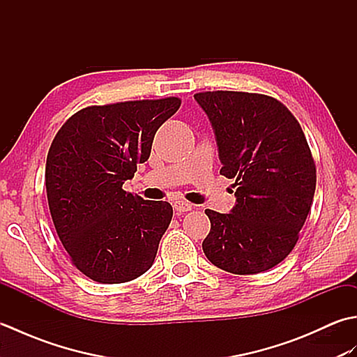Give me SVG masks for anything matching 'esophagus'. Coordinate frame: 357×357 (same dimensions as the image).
<instances>
[{
  "mask_svg": "<svg viewBox=\"0 0 357 357\" xmlns=\"http://www.w3.org/2000/svg\"><path fill=\"white\" fill-rule=\"evenodd\" d=\"M173 208L178 211V213H185V211L192 210V204H188L185 201H174L173 202Z\"/></svg>",
  "mask_w": 357,
  "mask_h": 357,
  "instance_id": "34e87169",
  "label": "esophagus"
}]
</instances>
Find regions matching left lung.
I'll use <instances>...</instances> for the list:
<instances>
[{"instance_id": "left-lung-1", "label": "left lung", "mask_w": 357, "mask_h": 357, "mask_svg": "<svg viewBox=\"0 0 357 357\" xmlns=\"http://www.w3.org/2000/svg\"><path fill=\"white\" fill-rule=\"evenodd\" d=\"M215 130L221 174L234 179L230 213L206 210L207 259L233 275L270 270L291 253L312 208L316 165L291 112L259 93H196Z\"/></svg>"}]
</instances>
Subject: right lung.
Instances as JSON below:
<instances>
[{
  "label": "right lung",
  "mask_w": 357,
  "mask_h": 357,
  "mask_svg": "<svg viewBox=\"0 0 357 357\" xmlns=\"http://www.w3.org/2000/svg\"><path fill=\"white\" fill-rule=\"evenodd\" d=\"M179 98L90 105L59 128L45 162L53 225L82 275L101 284L144 275L169 229L173 208L126 192L150 156L155 133Z\"/></svg>",
  "instance_id": "add662e5"
}]
</instances>
